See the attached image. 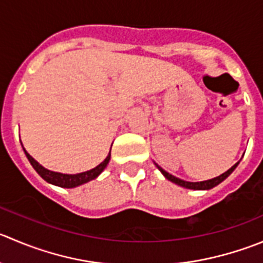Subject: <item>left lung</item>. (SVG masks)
Masks as SVG:
<instances>
[{"label": "left lung", "mask_w": 263, "mask_h": 263, "mask_svg": "<svg viewBox=\"0 0 263 263\" xmlns=\"http://www.w3.org/2000/svg\"><path fill=\"white\" fill-rule=\"evenodd\" d=\"M238 164H239V162L235 163V164H234L233 167L230 168V170L226 171L225 173H222V175H220V176H217V177L212 178V180L200 181V182H189V181H183V180H181V178H177V177H175V176L170 175L168 172H165V171L163 170V168H160L158 164H157V167H158V170H159L160 172L163 173V176H164L167 180L172 181V182L176 183V185L182 186V187H185V189H193V190H210V189L215 187V186H217L218 183L222 182V181L225 180L226 177H229V176L233 173V171L235 170L236 165H238Z\"/></svg>", "instance_id": "left-lung-1"}]
</instances>
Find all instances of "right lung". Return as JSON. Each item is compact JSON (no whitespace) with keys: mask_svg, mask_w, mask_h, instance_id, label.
Masks as SVG:
<instances>
[{"mask_svg":"<svg viewBox=\"0 0 263 263\" xmlns=\"http://www.w3.org/2000/svg\"><path fill=\"white\" fill-rule=\"evenodd\" d=\"M24 150L25 155H27L28 160L30 162L32 167L37 171L38 175L43 178L45 181H47L48 183H52L55 186H60V187H67V189H72V187H77V186L82 185V183L88 182V181L93 180V178L98 177L105 167L108 165L109 160H110V152H109L108 157L104 159V162H101L98 167L92 168L90 171H86V172L82 173H76V175H67V173H59V172H53V171L47 170V168L42 167L37 160L34 159L33 157H30L29 154L27 153V150L23 147Z\"/></svg>","mask_w":263,"mask_h":263,"instance_id":"obj_1","label":"right lung"}]
</instances>
